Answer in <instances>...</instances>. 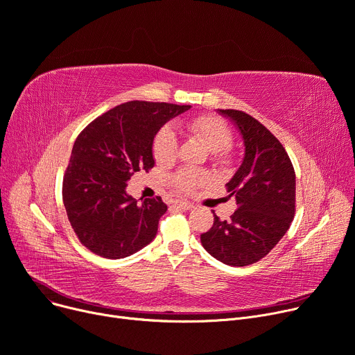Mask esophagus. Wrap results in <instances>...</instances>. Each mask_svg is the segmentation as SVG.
I'll return each mask as SVG.
<instances>
[{
    "mask_svg": "<svg viewBox=\"0 0 355 355\" xmlns=\"http://www.w3.org/2000/svg\"><path fill=\"white\" fill-rule=\"evenodd\" d=\"M175 206H178V207H180V209H183V211H191V209H193V203H191V202H186V200H176L175 202Z\"/></svg>",
    "mask_w": 355,
    "mask_h": 355,
    "instance_id": "esophagus-1",
    "label": "esophagus"
}]
</instances>
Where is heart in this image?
<instances>
[{
  "label": "heart",
  "mask_w": 355,
  "mask_h": 355,
  "mask_svg": "<svg viewBox=\"0 0 355 355\" xmlns=\"http://www.w3.org/2000/svg\"><path fill=\"white\" fill-rule=\"evenodd\" d=\"M187 133L199 139L212 152V160L219 166L231 163L227 148L234 141V132L229 124L212 114H200L183 121ZM178 137L169 126H163L153 137L152 155L157 164L168 166L175 162ZM209 180V175L198 169H180L171 178V184L180 192H193L198 186Z\"/></svg>",
  "instance_id": "heart-1"
}]
</instances>
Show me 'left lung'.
I'll return each mask as SVG.
<instances>
[{
  "instance_id": "1",
  "label": "left lung",
  "mask_w": 355,
  "mask_h": 355,
  "mask_svg": "<svg viewBox=\"0 0 355 355\" xmlns=\"http://www.w3.org/2000/svg\"><path fill=\"white\" fill-rule=\"evenodd\" d=\"M238 126L245 157L226 183L238 209L231 220L214 212V225L200 235L203 248L218 261L246 266L266 257L295 216V171L281 141L261 121L241 110H219Z\"/></svg>"
}]
</instances>
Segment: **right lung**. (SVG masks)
<instances>
[{"label": "right lung", "instance_id": "add662e5", "mask_svg": "<svg viewBox=\"0 0 355 355\" xmlns=\"http://www.w3.org/2000/svg\"><path fill=\"white\" fill-rule=\"evenodd\" d=\"M189 109L133 100L103 113L77 136L62 178V202L76 236L89 251L120 259L153 241L168 206L160 196L137 203L126 193V182L153 168L155 135Z\"/></svg>", "mask_w": 355, "mask_h": 355}]
</instances>
